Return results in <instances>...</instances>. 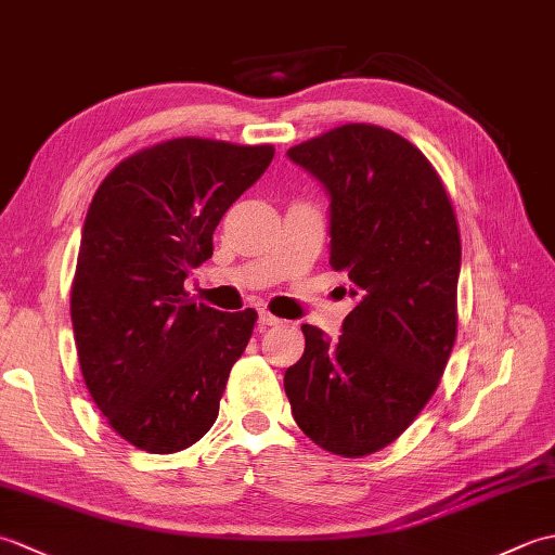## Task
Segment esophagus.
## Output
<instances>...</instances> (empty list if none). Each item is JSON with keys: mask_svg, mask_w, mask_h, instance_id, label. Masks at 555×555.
Wrapping results in <instances>:
<instances>
[{"mask_svg": "<svg viewBox=\"0 0 555 555\" xmlns=\"http://www.w3.org/2000/svg\"><path fill=\"white\" fill-rule=\"evenodd\" d=\"M279 324H281L279 317L269 314L267 310H262V312H259V317H257V326L259 328H269V326H279Z\"/></svg>", "mask_w": 555, "mask_h": 555, "instance_id": "1", "label": "esophagus"}]
</instances>
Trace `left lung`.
Wrapping results in <instances>:
<instances>
[{
	"instance_id": "1",
	"label": "left lung",
	"mask_w": 555,
	"mask_h": 555,
	"mask_svg": "<svg viewBox=\"0 0 555 555\" xmlns=\"http://www.w3.org/2000/svg\"><path fill=\"white\" fill-rule=\"evenodd\" d=\"M286 155L328 195V262L346 271L358 305L336 340L302 324L305 352L284 388L317 446L370 455L420 415L453 350V205L427 157L379 126H340Z\"/></svg>"
}]
</instances>
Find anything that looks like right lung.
Masks as SVG:
<instances>
[{
  "label": "right lung",
  "instance_id": "obj_1",
  "mask_svg": "<svg viewBox=\"0 0 555 555\" xmlns=\"http://www.w3.org/2000/svg\"><path fill=\"white\" fill-rule=\"evenodd\" d=\"M271 159V145L176 138L124 159L92 197L70 322L92 400L140 451H183L219 415L257 312L197 305L183 281Z\"/></svg>",
  "mask_w": 555,
  "mask_h": 555
}]
</instances>
